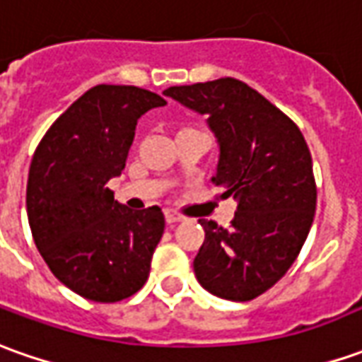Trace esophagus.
<instances>
[{
    "label": "esophagus",
    "instance_id": "1",
    "mask_svg": "<svg viewBox=\"0 0 362 362\" xmlns=\"http://www.w3.org/2000/svg\"><path fill=\"white\" fill-rule=\"evenodd\" d=\"M164 216H166V222L168 223H176V222H182V220H184V216L178 212H174V210H166V214H164Z\"/></svg>",
    "mask_w": 362,
    "mask_h": 362
}]
</instances>
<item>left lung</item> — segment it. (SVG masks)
Wrapping results in <instances>:
<instances>
[{
	"mask_svg": "<svg viewBox=\"0 0 362 362\" xmlns=\"http://www.w3.org/2000/svg\"><path fill=\"white\" fill-rule=\"evenodd\" d=\"M166 97L208 117L220 142L216 186L238 200L230 228L200 220L206 240L194 259L204 289L252 301L293 265L315 218L311 152L293 120L232 77L170 87Z\"/></svg>",
	"mask_w": 362,
	"mask_h": 362,
	"instance_id": "8db88e82",
	"label": "left lung"
}]
</instances>
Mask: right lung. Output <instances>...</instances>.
Instances as JSON below:
<instances>
[{
	"mask_svg": "<svg viewBox=\"0 0 362 362\" xmlns=\"http://www.w3.org/2000/svg\"><path fill=\"white\" fill-rule=\"evenodd\" d=\"M166 100L132 85H97L59 117L29 166L27 218L49 269L85 299L115 303L146 284L164 233L158 206L132 212L107 188L120 176L136 120Z\"/></svg>",
	"mask_w": 362,
	"mask_h": 362,
	"instance_id": "add662e5",
	"label": "right lung"
}]
</instances>
